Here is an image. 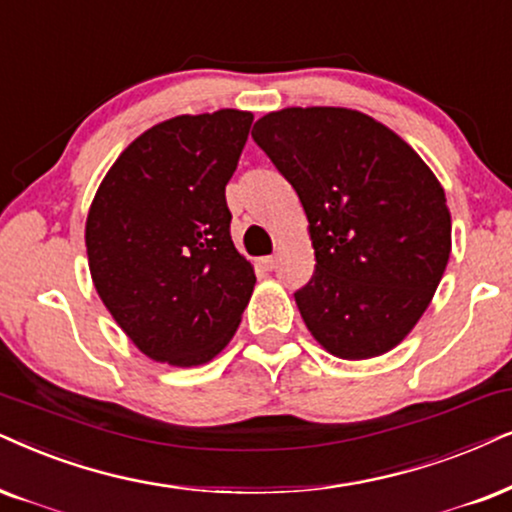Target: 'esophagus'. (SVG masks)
Returning <instances> with one entry per match:
<instances>
[{
  "label": "esophagus",
  "mask_w": 512,
  "mask_h": 512,
  "mask_svg": "<svg viewBox=\"0 0 512 512\" xmlns=\"http://www.w3.org/2000/svg\"><path fill=\"white\" fill-rule=\"evenodd\" d=\"M276 255H267V257H260V264H262V267L264 269H267V271H271V269H274L276 267Z\"/></svg>",
  "instance_id": "34e87169"
}]
</instances>
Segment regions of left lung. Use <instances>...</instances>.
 Masks as SVG:
<instances>
[{"label":"left lung","mask_w":512,"mask_h":512,"mask_svg":"<svg viewBox=\"0 0 512 512\" xmlns=\"http://www.w3.org/2000/svg\"><path fill=\"white\" fill-rule=\"evenodd\" d=\"M252 139L309 219L316 269L295 293L309 333L340 359L390 352L428 309L449 262L442 184L390 127L349 108L267 113Z\"/></svg>","instance_id":"obj_1"}]
</instances>
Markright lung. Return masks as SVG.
Returning a JSON list of instances; mask_svg holds the SVG:
<instances>
[{"label": "right lung", "instance_id": "1", "mask_svg": "<svg viewBox=\"0 0 512 512\" xmlns=\"http://www.w3.org/2000/svg\"><path fill=\"white\" fill-rule=\"evenodd\" d=\"M252 113L177 115L146 129L103 177L84 226L108 312L146 357L200 366L234 338L255 271L231 241L226 184Z\"/></svg>", "mask_w": 512, "mask_h": 512}]
</instances>
